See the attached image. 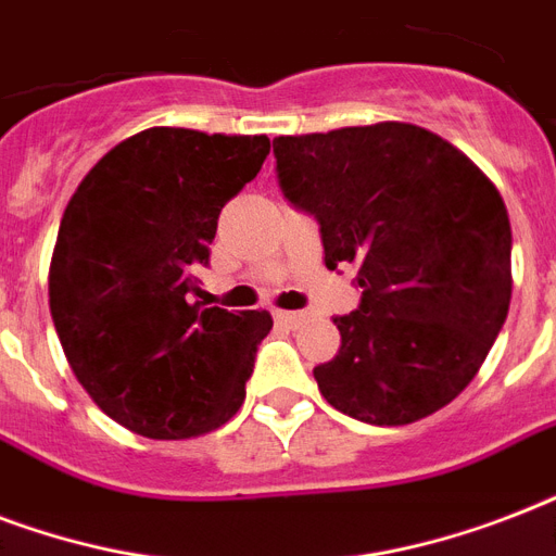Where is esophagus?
<instances>
[{"label": "esophagus", "instance_id": "1", "mask_svg": "<svg viewBox=\"0 0 556 556\" xmlns=\"http://www.w3.org/2000/svg\"><path fill=\"white\" fill-rule=\"evenodd\" d=\"M274 317H277L279 323H286V326H291V329H294V326H300V323H303L305 314L303 312H277Z\"/></svg>", "mask_w": 556, "mask_h": 556}]
</instances>
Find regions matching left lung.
I'll return each mask as SVG.
<instances>
[{"instance_id":"8db88e82","label":"left lung","mask_w":556,"mask_h":556,"mask_svg":"<svg viewBox=\"0 0 556 556\" xmlns=\"http://www.w3.org/2000/svg\"><path fill=\"white\" fill-rule=\"evenodd\" d=\"M279 190L320 225L326 268L355 265L361 303L334 317L340 352L314 366L334 409L397 427L476 378L510 305V222L500 190L413 124L274 138Z\"/></svg>"}]
</instances>
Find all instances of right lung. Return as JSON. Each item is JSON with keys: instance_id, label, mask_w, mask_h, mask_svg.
<instances>
[{"instance_id": "1", "label": "right lung", "mask_w": 556, "mask_h": 556, "mask_svg": "<svg viewBox=\"0 0 556 556\" xmlns=\"http://www.w3.org/2000/svg\"><path fill=\"white\" fill-rule=\"evenodd\" d=\"M265 135L155 126L91 167L48 274L56 338L91 401L147 439H190L244 401L268 312L204 308L218 213L268 159Z\"/></svg>"}]
</instances>
